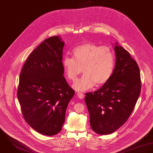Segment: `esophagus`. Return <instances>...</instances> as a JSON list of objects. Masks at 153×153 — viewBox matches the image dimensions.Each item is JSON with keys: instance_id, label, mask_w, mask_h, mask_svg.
<instances>
[{"instance_id": "obj_1", "label": "esophagus", "mask_w": 153, "mask_h": 153, "mask_svg": "<svg viewBox=\"0 0 153 153\" xmlns=\"http://www.w3.org/2000/svg\"><path fill=\"white\" fill-rule=\"evenodd\" d=\"M77 96L79 97V99H83L85 97V94L83 93H77Z\"/></svg>"}]
</instances>
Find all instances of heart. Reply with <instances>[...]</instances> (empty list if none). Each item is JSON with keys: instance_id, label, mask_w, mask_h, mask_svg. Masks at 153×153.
Instances as JSON below:
<instances>
[{"instance_id": "1", "label": "heart", "mask_w": 153, "mask_h": 153, "mask_svg": "<svg viewBox=\"0 0 153 153\" xmlns=\"http://www.w3.org/2000/svg\"><path fill=\"white\" fill-rule=\"evenodd\" d=\"M72 54L73 57H64L62 64L68 78L72 82L77 80L83 69L85 76L73 85L76 90H87L94 85H102L111 76L115 58L110 48L88 42L76 47Z\"/></svg>"}]
</instances>
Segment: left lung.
I'll return each instance as SVG.
<instances>
[{"label": "left lung", "instance_id": "1", "mask_svg": "<svg viewBox=\"0 0 153 153\" xmlns=\"http://www.w3.org/2000/svg\"><path fill=\"white\" fill-rule=\"evenodd\" d=\"M114 49L116 61L111 76L98 90L85 93V99L91 127L102 135L114 133L125 123L141 91L137 62L117 42Z\"/></svg>", "mask_w": 153, "mask_h": 153}]
</instances>
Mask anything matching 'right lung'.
<instances>
[{
    "instance_id": "obj_1",
    "label": "right lung",
    "mask_w": 153,
    "mask_h": 153,
    "mask_svg": "<svg viewBox=\"0 0 153 153\" xmlns=\"http://www.w3.org/2000/svg\"><path fill=\"white\" fill-rule=\"evenodd\" d=\"M64 46L59 36L45 40L30 53L20 74L17 98L24 119L45 136L62 130L68 105L74 94L63 76Z\"/></svg>"
}]
</instances>
